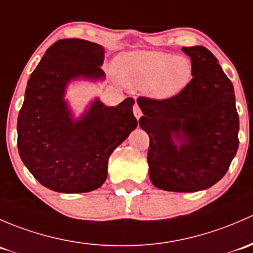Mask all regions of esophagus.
I'll list each match as a JSON object with an SVG mask.
<instances>
[{"label":"esophagus","mask_w":253,"mask_h":253,"mask_svg":"<svg viewBox=\"0 0 253 253\" xmlns=\"http://www.w3.org/2000/svg\"><path fill=\"white\" fill-rule=\"evenodd\" d=\"M132 111H134V116L136 117V119H139L140 117L142 116V112H141V109H140V107L137 105H135L134 106V108H132Z\"/></svg>","instance_id":"34e87169"}]
</instances>
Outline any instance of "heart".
I'll list each match as a JSON object with an SVG mask.
<instances>
[{
	"mask_svg": "<svg viewBox=\"0 0 253 253\" xmlns=\"http://www.w3.org/2000/svg\"><path fill=\"white\" fill-rule=\"evenodd\" d=\"M118 77L127 86L146 85L157 100L179 95L192 79V63L187 57L162 51H132L117 58Z\"/></svg>",
	"mask_w": 253,
	"mask_h": 253,
	"instance_id": "b5f03b06",
	"label": "heart"
}]
</instances>
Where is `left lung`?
<instances>
[{"instance_id":"1","label":"left lung","mask_w":253,"mask_h":253,"mask_svg":"<svg viewBox=\"0 0 253 253\" xmlns=\"http://www.w3.org/2000/svg\"><path fill=\"white\" fill-rule=\"evenodd\" d=\"M181 49L191 59V82L166 100L140 96L144 116L139 124L150 136L152 184L166 191L195 192L228 171L239 147V114L233 84L218 59L204 46Z\"/></svg>"}]
</instances>
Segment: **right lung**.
Returning a JSON list of instances; mask_svg holds the SVG:
<instances>
[{
  "label": "right lung",
  "instance_id": "add662e5",
  "mask_svg": "<svg viewBox=\"0 0 253 253\" xmlns=\"http://www.w3.org/2000/svg\"><path fill=\"white\" fill-rule=\"evenodd\" d=\"M105 48L82 39L49 46L25 90L18 116V151L34 178L57 192L98 189L107 178L108 158L137 126L134 98L116 107L93 101L74 121L63 96L70 80L101 79Z\"/></svg>",
  "mask_w": 253,
  "mask_h": 253
}]
</instances>
